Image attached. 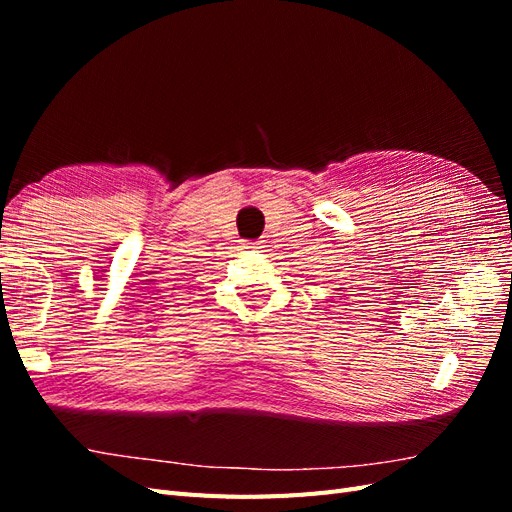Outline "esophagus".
Returning <instances> with one entry per match:
<instances>
[{
	"instance_id": "obj_1",
	"label": "esophagus",
	"mask_w": 512,
	"mask_h": 512,
	"mask_svg": "<svg viewBox=\"0 0 512 512\" xmlns=\"http://www.w3.org/2000/svg\"><path fill=\"white\" fill-rule=\"evenodd\" d=\"M262 241H250V243H245V250H254V252H260L262 250Z\"/></svg>"
}]
</instances>
